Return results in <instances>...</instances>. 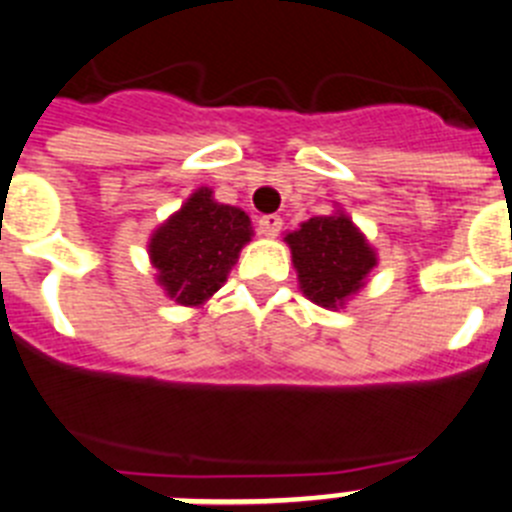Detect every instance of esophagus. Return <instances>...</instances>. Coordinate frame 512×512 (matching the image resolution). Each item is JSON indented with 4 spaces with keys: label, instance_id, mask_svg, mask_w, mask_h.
<instances>
[{
    "label": "esophagus",
    "instance_id": "34e87169",
    "mask_svg": "<svg viewBox=\"0 0 512 512\" xmlns=\"http://www.w3.org/2000/svg\"><path fill=\"white\" fill-rule=\"evenodd\" d=\"M256 225H259L261 235H269V238H274V235L282 230V217H279V215H261L259 220H256Z\"/></svg>",
    "mask_w": 512,
    "mask_h": 512
}]
</instances>
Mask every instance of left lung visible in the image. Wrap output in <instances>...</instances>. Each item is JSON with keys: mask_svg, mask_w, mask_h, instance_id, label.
<instances>
[{"mask_svg": "<svg viewBox=\"0 0 512 512\" xmlns=\"http://www.w3.org/2000/svg\"><path fill=\"white\" fill-rule=\"evenodd\" d=\"M284 241L292 248L302 292L320 307L343 305L377 266L366 238L343 212L310 217Z\"/></svg>", "mask_w": 512, "mask_h": 512, "instance_id": "8db88e82", "label": "left lung"}]
</instances>
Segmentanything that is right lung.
I'll list each match as a JSON object with an SVG mask.
<instances>
[{
  "label": "right lung",
  "instance_id": "1",
  "mask_svg": "<svg viewBox=\"0 0 512 512\" xmlns=\"http://www.w3.org/2000/svg\"><path fill=\"white\" fill-rule=\"evenodd\" d=\"M248 241L251 220L246 212L215 202L210 189H197L153 233L148 251L166 295L179 305H202L223 287Z\"/></svg>",
  "mask_w": 512,
  "mask_h": 512
}]
</instances>
